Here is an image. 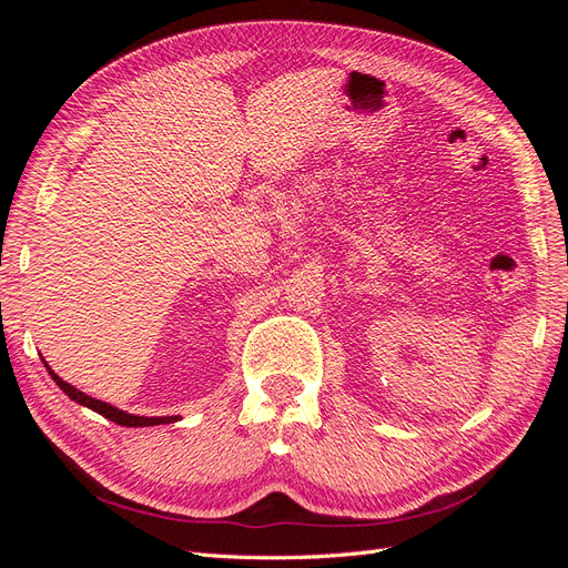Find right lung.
I'll list each match as a JSON object with an SVG mask.
<instances>
[{
  "instance_id": "right-lung-1",
  "label": "right lung",
  "mask_w": 568,
  "mask_h": 568,
  "mask_svg": "<svg viewBox=\"0 0 568 568\" xmlns=\"http://www.w3.org/2000/svg\"><path fill=\"white\" fill-rule=\"evenodd\" d=\"M42 363H44V359H42ZM44 367H47V372L51 374V379L57 382V386L68 395V398L80 403V405H84V407H90V409H94V412H99L101 417H106V419H111V422H115V424H120V426H159V424H170V422H178V419H180V417H136V415H128V412L118 409V407H113V405H109V403H101V400L92 398V395L82 393V390H78L75 386L63 382L61 376L54 374V369H51L47 363H44Z\"/></svg>"
}]
</instances>
